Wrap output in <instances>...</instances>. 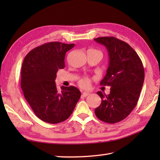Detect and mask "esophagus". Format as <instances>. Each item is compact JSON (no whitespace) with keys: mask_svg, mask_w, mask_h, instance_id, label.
<instances>
[{"mask_svg":"<svg viewBox=\"0 0 160 160\" xmlns=\"http://www.w3.org/2000/svg\"><path fill=\"white\" fill-rule=\"evenodd\" d=\"M82 96H84V97H87V96H89V95L90 94L89 92H82Z\"/></svg>","mask_w":160,"mask_h":160,"instance_id":"obj_1","label":"esophagus"}]
</instances>
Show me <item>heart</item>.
<instances>
[{
    "mask_svg": "<svg viewBox=\"0 0 160 160\" xmlns=\"http://www.w3.org/2000/svg\"><path fill=\"white\" fill-rule=\"evenodd\" d=\"M78 84L82 88H87L90 84V80L88 78L84 77L80 78L79 81H78Z\"/></svg>",
    "mask_w": 160,
    "mask_h": 160,
    "instance_id": "b5f03b06",
    "label": "heart"
}]
</instances>
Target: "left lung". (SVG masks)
<instances>
[{"instance_id": "left-lung-1", "label": "left lung", "mask_w": 160, "mask_h": 160, "mask_svg": "<svg viewBox=\"0 0 160 160\" xmlns=\"http://www.w3.org/2000/svg\"><path fill=\"white\" fill-rule=\"evenodd\" d=\"M94 40L108 51L109 64L100 84L111 87L108 95L97 92L102 102L95 113L104 122L117 123L127 118L137 105L144 80L143 64L135 51L121 40L110 36Z\"/></svg>"}]
</instances>
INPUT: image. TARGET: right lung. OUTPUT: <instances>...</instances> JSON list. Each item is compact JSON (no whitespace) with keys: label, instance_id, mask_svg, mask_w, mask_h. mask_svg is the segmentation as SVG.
Segmentation results:
<instances>
[{"label":"right lung","instance_id":"1","mask_svg":"<svg viewBox=\"0 0 160 160\" xmlns=\"http://www.w3.org/2000/svg\"><path fill=\"white\" fill-rule=\"evenodd\" d=\"M74 44L50 42L36 47L27 54L21 68L24 96L36 115L50 124L62 122L72 113L81 93L73 86L57 89L58 69H64L66 52Z\"/></svg>","mask_w":160,"mask_h":160}]
</instances>
